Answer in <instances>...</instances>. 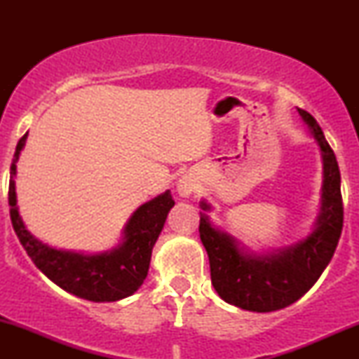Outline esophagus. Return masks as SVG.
<instances>
[{
	"label": "esophagus",
	"mask_w": 359,
	"mask_h": 359,
	"mask_svg": "<svg viewBox=\"0 0 359 359\" xmlns=\"http://www.w3.org/2000/svg\"><path fill=\"white\" fill-rule=\"evenodd\" d=\"M176 189H178V194L181 196V198H189L191 194L194 193L196 189V183L193 178H189V176H183L178 181V186H176Z\"/></svg>",
	"instance_id": "34e87169"
}]
</instances>
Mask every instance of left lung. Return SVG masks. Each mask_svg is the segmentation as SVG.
<instances>
[{"label": "left lung", "mask_w": 359, "mask_h": 359, "mask_svg": "<svg viewBox=\"0 0 359 359\" xmlns=\"http://www.w3.org/2000/svg\"><path fill=\"white\" fill-rule=\"evenodd\" d=\"M320 149L323 163L320 214L306 238L289 247L255 253L215 227L201 212L199 235L210 264L212 286L225 302L252 312H273L301 299L330 263L343 229L340 170L317 121L297 109ZM201 209L210 210L205 201Z\"/></svg>", "instance_id": "left-lung-1"}]
</instances>
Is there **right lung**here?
<instances>
[{"instance_id": "add662e5", "label": "right lung", "mask_w": 359, "mask_h": 359, "mask_svg": "<svg viewBox=\"0 0 359 359\" xmlns=\"http://www.w3.org/2000/svg\"><path fill=\"white\" fill-rule=\"evenodd\" d=\"M27 134L18 142L9 178V214L19 242L34 264L63 291L93 302H114L129 297L142 286L150 266L151 250L163 229L166 215L175 205L170 191L142 204L126 224L117 247L88 255L58 250L29 232L18 209L16 163L26 145Z\"/></svg>"}]
</instances>
